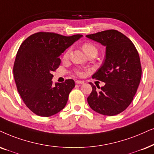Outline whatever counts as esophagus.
Returning a JSON list of instances; mask_svg holds the SVG:
<instances>
[{
    "label": "esophagus",
    "mask_w": 154,
    "mask_h": 154,
    "mask_svg": "<svg viewBox=\"0 0 154 154\" xmlns=\"http://www.w3.org/2000/svg\"><path fill=\"white\" fill-rule=\"evenodd\" d=\"M75 83H76V84H83V83H84V81H75Z\"/></svg>",
    "instance_id": "esophagus-1"
}]
</instances>
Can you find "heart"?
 <instances>
[{
  "label": "heart",
  "mask_w": 154,
  "mask_h": 154,
  "mask_svg": "<svg viewBox=\"0 0 154 154\" xmlns=\"http://www.w3.org/2000/svg\"><path fill=\"white\" fill-rule=\"evenodd\" d=\"M82 49H83V51H84V53L86 55H88L89 54H91V53H95L97 54V49L96 47L91 43H88V42L84 43L83 45H82ZM71 51V48H69V49L65 51L64 54H63V58H64V59H68V58L69 57ZM75 73L77 75H79V76H82V75H83V71L79 69L75 70Z\"/></svg>",
  "instance_id": "obj_1"
}]
</instances>
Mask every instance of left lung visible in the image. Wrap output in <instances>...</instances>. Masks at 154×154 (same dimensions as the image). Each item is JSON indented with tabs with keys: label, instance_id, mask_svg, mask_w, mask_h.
I'll return each mask as SVG.
<instances>
[{
	"label": "left lung",
	"instance_id": "8db88e82",
	"mask_svg": "<svg viewBox=\"0 0 154 154\" xmlns=\"http://www.w3.org/2000/svg\"><path fill=\"white\" fill-rule=\"evenodd\" d=\"M86 37L106 47L105 61L92 78L105 83L96 87L87 100L92 109L107 116L125 110L133 100L141 77L140 58L130 39L115 29L102 31Z\"/></svg>",
	"mask_w": 154,
	"mask_h": 154
}]
</instances>
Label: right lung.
<instances>
[{
    "label": "right lung",
    "mask_w": 154,
    "mask_h": 154,
    "mask_svg": "<svg viewBox=\"0 0 154 154\" xmlns=\"http://www.w3.org/2000/svg\"><path fill=\"white\" fill-rule=\"evenodd\" d=\"M83 35L66 37L54 32H37L22 43L13 66L15 84L28 108L41 117H50L64 108L73 79L54 85L51 74L61 63L59 56Z\"/></svg>",
    "instance_id": "obj_1"
}]
</instances>
